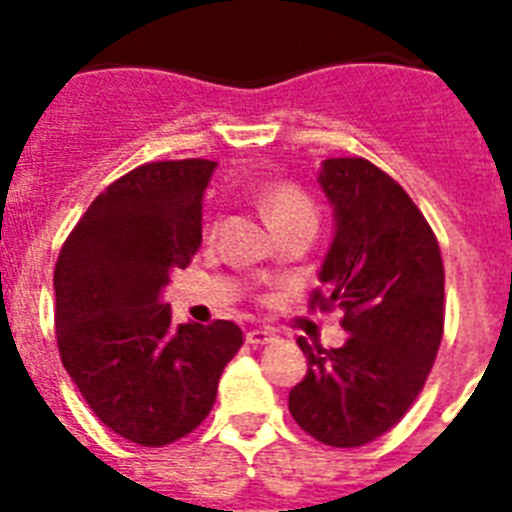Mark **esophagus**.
Here are the masks:
<instances>
[{"label": "esophagus", "mask_w": 512, "mask_h": 512, "mask_svg": "<svg viewBox=\"0 0 512 512\" xmlns=\"http://www.w3.org/2000/svg\"><path fill=\"white\" fill-rule=\"evenodd\" d=\"M271 340H273V332H268V329H249L247 332L249 345H268Z\"/></svg>", "instance_id": "esophagus-1"}]
</instances>
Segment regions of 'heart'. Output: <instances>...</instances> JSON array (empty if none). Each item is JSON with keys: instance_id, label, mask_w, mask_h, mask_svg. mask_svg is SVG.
<instances>
[{"instance_id": "obj_1", "label": "heart", "mask_w": 512, "mask_h": 512, "mask_svg": "<svg viewBox=\"0 0 512 512\" xmlns=\"http://www.w3.org/2000/svg\"><path fill=\"white\" fill-rule=\"evenodd\" d=\"M260 207L268 223L279 231L284 225L300 223V220H313L316 223V207L297 185L292 183H273L268 185L260 196Z\"/></svg>"}]
</instances>
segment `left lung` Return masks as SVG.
I'll return each mask as SVG.
<instances>
[{
  "mask_svg": "<svg viewBox=\"0 0 512 512\" xmlns=\"http://www.w3.org/2000/svg\"><path fill=\"white\" fill-rule=\"evenodd\" d=\"M321 191L335 207V239L311 308H340V348L297 337L308 374L289 412L316 441L364 446L396 425L420 396L444 335V263L409 193L361 156L327 159Z\"/></svg>",
  "mask_w": 512,
  "mask_h": 512,
  "instance_id": "obj_1",
  "label": "left lung"
}]
</instances>
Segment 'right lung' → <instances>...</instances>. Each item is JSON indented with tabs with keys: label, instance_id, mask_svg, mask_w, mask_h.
I'll return each instance as SVG.
<instances>
[{
	"label": "right lung",
	"instance_id": "add662e5",
	"mask_svg": "<svg viewBox=\"0 0 512 512\" xmlns=\"http://www.w3.org/2000/svg\"><path fill=\"white\" fill-rule=\"evenodd\" d=\"M217 164L151 162L92 201L55 265V332L66 372L98 420L140 446L196 430L225 364L244 345L233 321L172 324L170 273L201 244V199Z\"/></svg>",
	"mask_w": 512,
	"mask_h": 512
}]
</instances>
